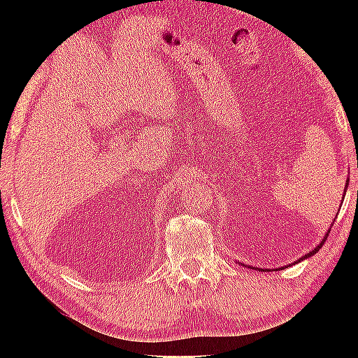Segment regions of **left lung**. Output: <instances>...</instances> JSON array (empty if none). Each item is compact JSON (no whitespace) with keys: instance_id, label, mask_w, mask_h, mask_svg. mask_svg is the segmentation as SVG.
Listing matches in <instances>:
<instances>
[{"instance_id":"left-lung-1","label":"left lung","mask_w":358,"mask_h":358,"mask_svg":"<svg viewBox=\"0 0 358 358\" xmlns=\"http://www.w3.org/2000/svg\"><path fill=\"white\" fill-rule=\"evenodd\" d=\"M347 187H349V178H347V180H345V189H347ZM342 202H344V200H342ZM329 231H331V229H327V233H326L324 239H322V241H321L320 244H317V246H316L315 249H313V251H310V252H308V254H305V256H303V257L298 259L296 262H301L303 259H308V257L315 256V254H316L317 251H320V249L322 248V244H324V241H326V238H327V234H329ZM243 266H244V264H243ZM288 266H292V264H288ZM288 266H285V267H288ZM248 267H249V268H256V267H251V266H248ZM282 268H283V267H282ZM259 271H261V272H271V271H268V268H261V267H259Z\"/></svg>"}]
</instances>
